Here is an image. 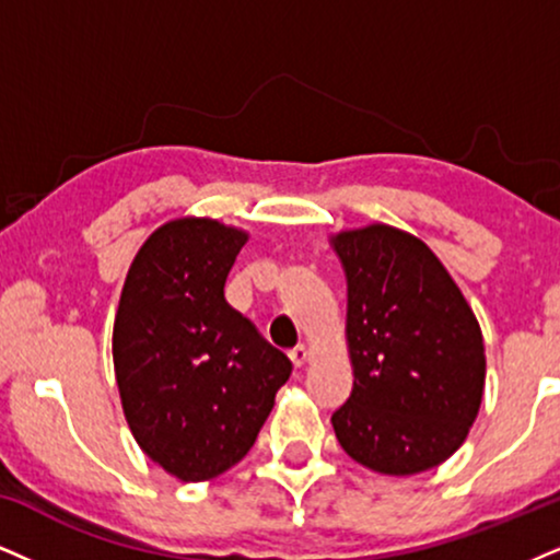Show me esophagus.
<instances>
[{"label": "esophagus", "instance_id": "34e87169", "mask_svg": "<svg viewBox=\"0 0 560 560\" xmlns=\"http://www.w3.org/2000/svg\"><path fill=\"white\" fill-rule=\"evenodd\" d=\"M288 355H291L295 369H301V365L308 361V348H306V345H295V348Z\"/></svg>", "mask_w": 560, "mask_h": 560}]
</instances>
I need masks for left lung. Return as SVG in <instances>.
<instances>
[{
  "mask_svg": "<svg viewBox=\"0 0 560 560\" xmlns=\"http://www.w3.org/2000/svg\"><path fill=\"white\" fill-rule=\"evenodd\" d=\"M332 246L348 278L353 392L332 416L355 462L416 475L452 457L486 386V348L470 303L423 241L374 223Z\"/></svg>",
  "mask_w": 560,
  "mask_h": 560,
  "instance_id": "left-lung-1",
  "label": "left lung"
}]
</instances>
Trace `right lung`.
<instances>
[{
    "label": "right lung",
    "mask_w": 560,
    "mask_h": 560,
    "mask_svg": "<svg viewBox=\"0 0 560 560\" xmlns=\"http://www.w3.org/2000/svg\"><path fill=\"white\" fill-rule=\"evenodd\" d=\"M246 233L178 218L144 241L114 322L124 418L144 454L184 482L248 454L293 363L225 301Z\"/></svg>",
    "instance_id": "1"
}]
</instances>
